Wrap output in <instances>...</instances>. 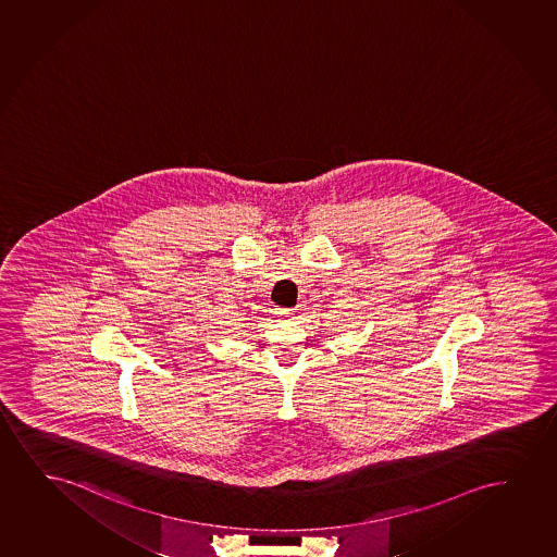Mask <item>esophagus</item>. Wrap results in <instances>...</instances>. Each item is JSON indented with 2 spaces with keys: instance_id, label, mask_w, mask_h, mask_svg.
I'll list each match as a JSON object with an SVG mask.
<instances>
[{
  "instance_id": "obj_1",
  "label": "esophagus",
  "mask_w": 557,
  "mask_h": 557,
  "mask_svg": "<svg viewBox=\"0 0 557 557\" xmlns=\"http://www.w3.org/2000/svg\"><path fill=\"white\" fill-rule=\"evenodd\" d=\"M275 313H277V318H290V315H293V311L290 310H277L275 311Z\"/></svg>"
}]
</instances>
